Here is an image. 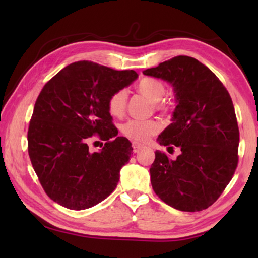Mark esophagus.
<instances>
[{"label":"esophagus","instance_id":"obj_1","mask_svg":"<svg viewBox=\"0 0 258 258\" xmlns=\"http://www.w3.org/2000/svg\"><path fill=\"white\" fill-rule=\"evenodd\" d=\"M142 145H140V143H137V142H133L132 145V148H133V154H137V152H139L140 150L142 149Z\"/></svg>","mask_w":258,"mask_h":258}]
</instances>
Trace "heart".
Masks as SVG:
<instances>
[{
	"label": "heart",
	"mask_w": 258,
	"mask_h": 258,
	"mask_svg": "<svg viewBox=\"0 0 258 258\" xmlns=\"http://www.w3.org/2000/svg\"><path fill=\"white\" fill-rule=\"evenodd\" d=\"M137 91L152 102L157 112L166 113L171 109V102L165 99L166 85L156 78L145 77L138 83ZM127 108V92L125 90H117L108 98L107 109L111 116L120 118ZM159 124L156 120L130 119L121 125L120 132L130 140L135 142H145L159 132Z\"/></svg>",
	"instance_id": "heart-1"
}]
</instances>
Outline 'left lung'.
Returning <instances> with one entry per match:
<instances>
[{
  "mask_svg": "<svg viewBox=\"0 0 258 258\" xmlns=\"http://www.w3.org/2000/svg\"><path fill=\"white\" fill-rule=\"evenodd\" d=\"M143 74L171 83L177 99L173 123L157 140L168 150L178 147L181 155L172 160L165 152H155L152 189L178 211L206 209L238 166L239 127L232 99L211 69L187 55L174 56Z\"/></svg>",
  "mask_w": 258,
  "mask_h": 258,
  "instance_id": "left-lung-1",
  "label": "left lung"
}]
</instances>
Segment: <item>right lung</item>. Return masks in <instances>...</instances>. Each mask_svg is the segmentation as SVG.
Here are the masks:
<instances>
[{"label": "right lung", "instance_id": "obj_1", "mask_svg": "<svg viewBox=\"0 0 258 258\" xmlns=\"http://www.w3.org/2000/svg\"><path fill=\"white\" fill-rule=\"evenodd\" d=\"M134 71H115L77 61L43 86L27 133L28 155L45 194L61 206L82 211L106 199L130 160L132 145L107 109L108 98L137 80ZM92 138L106 141L91 153Z\"/></svg>", "mask_w": 258, "mask_h": 258}]
</instances>
